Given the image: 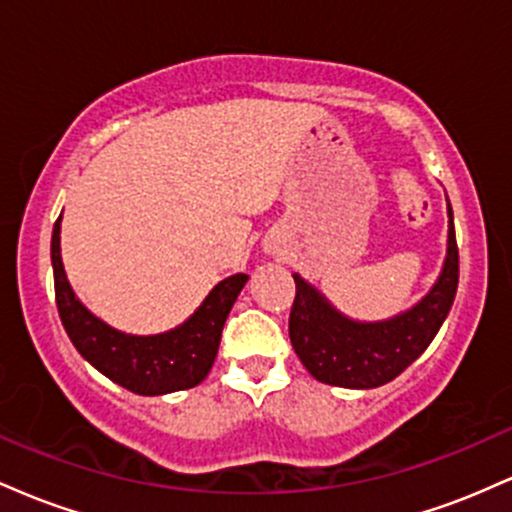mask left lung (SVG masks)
Listing matches in <instances>:
<instances>
[{
    "instance_id": "8db88e82",
    "label": "left lung",
    "mask_w": 512,
    "mask_h": 512,
    "mask_svg": "<svg viewBox=\"0 0 512 512\" xmlns=\"http://www.w3.org/2000/svg\"><path fill=\"white\" fill-rule=\"evenodd\" d=\"M448 255L433 289L407 313L383 322H356L334 310L303 276L293 274L289 337L315 380L351 390H370L395 380L433 342L448 317L460 279L452 207L448 202Z\"/></svg>"
}]
</instances>
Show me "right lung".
Listing matches in <instances>:
<instances>
[{"label":"right lung","mask_w":512,"mask_h":512,"mask_svg":"<svg viewBox=\"0 0 512 512\" xmlns=\"http://www.w3.org/2000/svg\"><path fill=\"white\" fill-rule=\"evenodd\" d=\"M60 219L52 228V272L62 325L81 356L105 378L134 395H168L202 383L214 366L221 330L243 291L248 274H233L219 281L190 320L175 330L151 337L117 332L101 317L88 313L74 296L60 255Z\"/></svg>","instance_id":"add662e5"}]
</instances>
